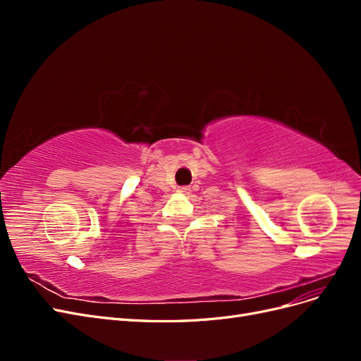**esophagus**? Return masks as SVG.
Listing matches in <instances>:
<instances>
[{
    "mask_svg": "<svg viewBox=\"0 0 361 361\" xmlns=\"http://www.w3.org/2000/svg\"><path fill=\"white\" fill-rule=\"evenodd\" d=\"M178 192H180V194H190V192H191V188L187 187V185H183V187H179V188H178Z\"/></svg>",
    "mask_w": 361,
    "mask_h": 361,
    "instance_id": "34e87169",
    "label": "esophagus"
}]
</instances>
